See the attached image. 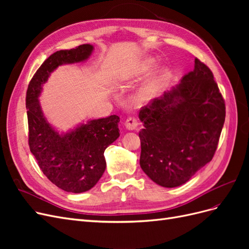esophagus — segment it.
I'll list each match as a JSON object with an SVG mask.
<instances>
[{
	"mask_svg": "<svg viewBox=\"0 0 249 249\" xmlns=\"http://www.w3.org/2000/svg\"><path fill=\"white\" fill-rule=\"evenodd\" d=\"M138 124H139L138 120H137L136 118H134V117L127 118V119L125 120V124H124V125H125V129H127L129 131H134V130H136V129H137V126H138Z\"/></svg>",
	"mask_w": 249,
	"mask_h": 249,
	"instance_id": "34e87169",
	"label": "esophagus"
}]
</instances>
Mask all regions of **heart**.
<instances>
[{"label": "heart", "mask_w": 249, "mask_h": 249, "mask_svg": "<svg viewBox=\"0 0 249 249\" xmlns=\"http://www.w3.org/2000/svg\"><path fill=\"white\" fill-rule=\"evenodd\" d=\"M157 65V61L154 58H147L143 61L133 65L129 70H126L119 77L118 82H125L131 80H136L147 76ZM171 79V71L167 67H161L158 70L152 77H150L144 84H142L132 96L133 104L137 106H142L156 99L167 83Z\"/></svg>", "instance_id": "b5f03b06"}]
</instances>
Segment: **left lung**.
Segmentation results:
<instances>
[{
	"instance_id": "1",
	"label": "left lung",
	"mask_w": 249,
	"mask_h": 249,
	"mask_svg": "<svg viewBox=\"0 0 249 249\" xmlns=\"http://www.w3.org/2000/svg\"><path fill=\"white\" fill-rule=\"evenodd\" d=\"M139 119L141 169L156 184L175 188L212 160L225 105L212 71L195 59L194 70L143 107Z\"/></svg>"
}]
</instances>
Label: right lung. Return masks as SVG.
<instances>
[{"instance_id": "1", "label": "right lung", "mask_w": 249, "mask_h": 249, "mask_svg": "<svg viewBox=\"0 0 249 249\" xmlns=\"http://www.w3.org/2000/svg\"><path fill=\"white\" fill-rule=\"evenodd\" d=\"M91 44L58 51L51 55L30 82L26 108L29 146L38 166L53 184L71 193H82L96 185L106 169L105 149L119 137L117 115L88 119L67 132H59L44 115L39 96L51 73L59 66L85 62Z\"/></svg>"}]
</instances>
